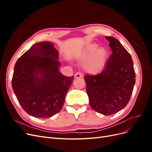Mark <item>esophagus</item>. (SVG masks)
I'll use <instances>...</instances> for the list:
<instances>
[{
  "instance_id": "34e87169",
  "label": "esophagus",
  "mask_w": 152,
  "mask_h": 152,
  "mask_svg": "<svg viewBox=\"0 0 152 152\" xmlns=\"http://www.w3.org/2000/svg\"><path fill=\"white\" fill-rule=\"evenodd\" d=\"M74 77H75V79H82V73H80V72H77L75 74Z\"/></svg>"
}]
</instances>
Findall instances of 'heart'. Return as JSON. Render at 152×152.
<instances>
[{
    "instance_id": "obj_1",
    "label": "heart",
    "mask_w": 152,
    "mask_h": 152,
    "mask_svg": "<svg viewBox=\"0 0 152 152\" xmlns=\"http://www.w3.org/2000/svg\"><path fill=\"white\" fill-rule=\"evenodd\" d=\"M99 44H88L76 54V58L80 61H85L84 70L91 75H98L107 65L109 58L108 50Z\"/></svg>"
}]
</instances>
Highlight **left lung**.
I'll list each match as a JSON object with an SVG mask.
<instances>
[{
    "mask_svg": "<svg viewBox=\"0 0 152 152\" xmlns=\"http://www.w3.org/2000/svg\"><path fill=\"white\" fill-rule=\"evenodd\" d=\"M112 51L105 69L96 75H85L89 104L104 115L117 113L127 104L136 82L130 54L119 41L105 37Z\"/></svg>",
    "mask_w": 152,
    "mask_h": 152,
    "instance_id": "1",
    "label": "left lung"
}]
</instances>
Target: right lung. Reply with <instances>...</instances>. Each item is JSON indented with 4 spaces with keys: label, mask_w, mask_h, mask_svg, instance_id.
I'll use <instances>...</instances> for the list:
<instances>
[{
    "label": "right lung",
    "mask_w": 152,
    "mask_h": 152,
    "mask_svg": "<svg viewBox=\"0 0 152 152\" xmlns=\"http://www.w3.org/2000/svg\"><path fill=\"white\" fill-rule=\"evenodd\" d=\"M59 53L53 44L33 45L18 59L12 87L25 111L36 118H49L61 110L74 76L59 72Z\"/></svg>",
    "instance_id": "right-lung-1"
}]
</instances>
